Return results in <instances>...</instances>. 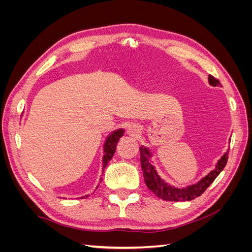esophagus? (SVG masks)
Segmentation results:
<instances>
[{"instance_id":"1","label":"esophagus","mask_w":252,"mask_h":252,"mask_svg":"<svg viewBox=\"0 0 252 252\" xmlns=\"http://www.w3.org/2000/svg\"><path fill=\"white\" fill-rule=\"evenodd\" d=\"M127 133L130 136H136L139 135V129L134 125H129L127 128Z\"/></svg>"}]
</instances>
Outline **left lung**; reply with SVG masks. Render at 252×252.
<instances>
[{
  "mask_svg": "<svg viewBox=\"0 0 252 252\" xmlns=\"http://www.w3.org/2000/svg\"><path fill=\"white\" fill-rule=\"evenodd\" d=\"M209 83L212 86L220 85V81L216 79L212 75H209ZM141 152V165L143 175L145 180V184L154 192L158 197L162 199L164 201H173V202H185V201H191L195 197L200 196L205 192V190L207 189L212 182L217 179L218 175L224 169V167L227 164L228 159V151L220 158V161L218 162V165L216 168L213 169L209 174L206 175L200 182H197L196 184L188 186L186 188H174L170 185L167 184L161 178L158 177V174L155 170V167L150 164V157L151 154L148 150V148L142 147L140 148Z\"/></svg>",
  "mask_w": 252,
  "mask_h": 252,
  "instance_id": "8db88e82",
  "label": "left lung"
}]
</instances>
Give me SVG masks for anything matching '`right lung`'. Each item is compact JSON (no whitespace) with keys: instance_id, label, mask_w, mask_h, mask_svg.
<instances>
[{"instance_id":"right-lung-1","label":"right lung","mask_w":252,"mask_h":252,"mask_svg":"<svg viewBox=\"0 0 252 252\" xmlns=\"http://www.w3.org/2000/svg\"><path fill=\"white\" fill-rule=\"evenodd\" d=\"M123 133H124V130H122V129H120V130L113 132L111 135H109L108 139L106 140L105 146H104L105 155H104V158H103V171H102V175L104 174V169L106 168V166H107L108 162L112 158L114 152H116L117 145H118L120 139L122 138V135H123ZM101 180H102V178H101ZM86 197H87V195H86ZM82 199H83V197H82Z\"/></svg>"}]
</instances>
